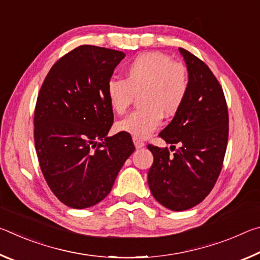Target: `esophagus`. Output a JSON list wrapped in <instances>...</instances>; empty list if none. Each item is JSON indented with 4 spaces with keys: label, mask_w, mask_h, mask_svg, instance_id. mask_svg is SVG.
Instances as JSON below:
<instances>
[{
    "label": "esophagus",
    "mask_w": 260,
    "mask_h": 260,
    "mask_svg": "<svg viewBox=\"0 0 260 260\" xmlns=\"http://www.w3.org/2000/svg\"><path fill=\"white\" fill-rule=\"evenodd\" d=\"M133 142H134V146H135L136 149H140V148H143L144 147L143 141H141L139 139H133Z\"/></svg>",
    "instance_id": "1"
}]
</instances>
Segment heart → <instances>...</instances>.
Listing matches in <instances>:
<instances>
[{
  "label": "heart",
  "mask_w": 260,
  "mask_h": 260,
  "mask_svg": "<svg viewBox=\"0 0 260 260\" xmlns=\"http://www.w3.org/2000/svg\"><path fill=\"white\" fill-rule=\"evenodd\" d=\"M125 74V80L113 78L107 83L110 108L122 114L140 98L141 109L118 121L114 128L134 139H146L160 126L162 116L173 117L182 108L189 90L188 71L164 52L149 51L136 56Z\"/></svg>",
  "instance_id": "obj_1"
}]
</instances>
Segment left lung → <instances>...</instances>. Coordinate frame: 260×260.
Instances as JSON below:
<instances>
[{
	"instance_id": "1",
	"label": "left lung",
	"mask_w": 260,
	"mask_h": 260,
	"mask_svg": "<svg viewBox=\"0 0 260 260\" xmlns=\"http://www.w3.org/2000/svg\"><path fill=\"white\" fill-rule=\"evenodd\" d=\"M179 51L188 70V95L159 136L180 148L171 156L167 148L148 146L153 155L149 188L158 203L172 211L193 208L209 195L221 171L228 141L221 86L204 61L182 48Z\"/></svg>"
}]
</instances>
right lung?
I'll return each instance as SVG.
<instances>
[{
  "instance_id": "1",
  "label": "right lung",
  "mask_w": 260,
  "mask_h": 260,
  "mask_svg": "<svg viewBox=\"0 0 260 260\" xmlns=\"http://www.w3.org/2000/svg\"><path fill=\"white\" fill-rule=\"evenodd\" d=\"M125 56L108 48L78 47L52 65L38 95V159L51 191L70 208L103 201L135 150L129 134L108 136L113 112L105 88Z\"/></svg>"
}]
</instances>
